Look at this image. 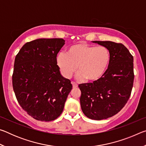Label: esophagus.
<instances>
[{
  "label": "esophagus",
  "instance_id": "34e87169",
  "mask_svg": "<svg viewBox=\"0 0 146 146\" xmlns=\"http://www.w3.org/2000/svg\"><path fill=\"white\" fill-rule=\"evenodd\" d=\"M71 84H72V86H73V88H76L78 87V84L76 83H75V82H71Z\"/></svg>",
  "mask_w": 146,
  "mask_h": 146
}]
</instances>
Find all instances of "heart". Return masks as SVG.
I'll return each mask as SVG.
<instances>
[{"mask_svg": "<svg viewBox=\"0 0 146 146\" xmlns=\"http://www.w3.org/2000/svg\"><path fill=\"white\" fill-rule=\"evenodd\" d=\"M111 55L104 46L80 42L73 44L66 53L56 56V63L64 77L70 78L78 68L76 78L90 82L99 80L110 64Z\"/></svg>", "mask_w": 146, "mask_h": 146, "instance_id": "b5f03b06", "label": "heart"}]
</instances>
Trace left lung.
Listing matches in <instances>:
<instances>
[{"instance_id": "1", "label": "left lung", "mask_w": 146, "mask_h": 146, "mask_svg": "<svg viewBox=\"0 0 146 146\" xmlns=\"http://www.w3.org/2000/svg\"><path fill=\"white\" fill-rule=\"evenodd\" d=\"M107 48L111 60L107 70L97 81L81 84L80 102L86 117L106 119L124 107L131 93L134 73L133 57L122 44L111 41H92Z\"/></svg>"}]
</instances>
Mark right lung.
<instances>
[{"label":"right lung","instance_id":"add662e5","mask_svg":"<svg viewBox=\"0 0 146 146\" xmlns=\"http://www.w3.org/2000/svg\"><path fill=\"white\" fill-rule=\"evenodd\" d=\"M63 38H38L26 43L17 54L12 76L19 104L35 119L49 122L63 111L71 81L61 75L56 55Z\"/></svg>","mask_w":146,"mask_h":146}]
</instances>
